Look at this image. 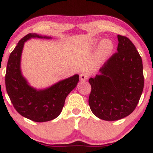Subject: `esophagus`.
<instances>
[{"mask_svg": "<svg viewBox=\"0 0 153 153\" xmlns=\"http://www.w3.org/2000/svg\"><path fill=\"white\" fill-rule=\"evenodd\" d=\"M88 77L89 75L88 73H82V74H80V79L81 81H85V80H87L88 79Z\"/></svg>", "mask_w": 153, "mask_h": 153, "instance_id": "1", "label": "esophagus"}]
</instances>
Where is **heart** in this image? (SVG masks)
I'll list each match as a JSON object with an SVG mask.
<instances>
[{
    "instance_id": "b5f03b06",
    "label": "heart",
    "mask_w": 153,
    "mask_h": 153,
    "mask_svg": "<svg viewBox=\"0 0 153 153\" xmlns=\"http://www.w3.org/2000/svg\"><path fill=\"white\" fill-rule=\"evenodd\" d=\"M97 41L96 40H94L93 44H96ZM114 50V44L112 42L111 40L107 39H103L102 41L100 42L99 47V54L100 57L101 58H104L106 56L109 55L111 53L112 51Z\"/></svg>"
}]
</instances>
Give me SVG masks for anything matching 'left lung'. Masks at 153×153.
I'll return each mask as SVG.
<instances>
[{
    "label": "left lung",
    "mask_w": 153,
    "mask_h": 153,
    "mask_svg": "<svg viewBox=\"0 0 153 153\" xmlns=\"http://www.w3.org/2000/svg\"><path fill=\"white\" fill-rule=\"evenodd\" d=\"M117 52L100 68L99 75L89 79L88 103L98 118L116 121L132 113L144 88L143 60L133 43L118 35Z\"/></svg>",
    "instance_id": "8db88e82"
}]
</instances>
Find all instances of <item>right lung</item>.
Segmentation results:
<instances>
[{"label":"right lung","instance_id":"1","mask_svg":"<svg viewBox=\"0 0 153 153\" xmlns=\"http://www.w3.org/2000/svg\"><path fill=\"white\" fill-rule=\"evenodd\" d=\"M31 38L52 39L30 33L22 38L11 52L7 64L6 88L15 109L25 118L45 122L60 114L66 97L76 87L79 75L75 74L45 89L31 87L21 71V57L24 43Z\"/></svg>","mask_w":153,"mask_h":153}]
</instances>
